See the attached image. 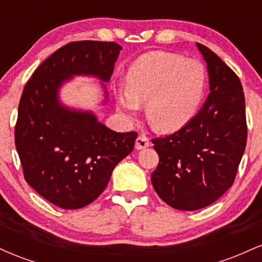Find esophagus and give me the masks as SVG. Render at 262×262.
<instances>
[{"label": "esophagus", "instance_id": "obj_1", "mask_svg": "<svg viewBox=\"0 0 262 262\" xmlns=\"http://www.w3.org/2000/svg\"><path fill=\"white\" fill-rule=\"evenodd\" d=\"M148 146H150V139L145 134H140L135 140V149L141 150L148 148Z\"/></svg>", "mask_w": 262, "mask_h": 262}]
</instances>
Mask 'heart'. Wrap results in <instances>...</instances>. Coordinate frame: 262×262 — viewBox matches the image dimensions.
I'll return each instance as SVG.
<instances>
[{
    "label": "heart",
    "mask_w": 262,
    "mask_h": 262,
    "mask_svg": "<svg viewBox=\"0 0 262 262\" xmlns=\"http://www.w3.org/2000/svg\"><path fill=\"white\" fill-rule=\"evenodd\" d=\"M207 86V73L198 60L172 53L152 52L141 55L125 74V90H119L117 104L130 118L141 103L159 130L183 127L200 108Z\"/></svg>",
    "instance_id": "heart-1"
}]
</instances>
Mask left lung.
Returning <instances> with one entry per match:
<instances>
[{
	"instance_id": "8db88e82",
	"label": "left lung",
	"mask_w": 262,
	"mask_h": 262,
	"mask_svg": "<svg viewBox=\"0 0 262 262\" xmlns=\"http://www.w3.org/2000/svg\"><path fill=\"white\" fill-rule=\"evenodd\" d=\"M197 47L208 68V98L181 129L151 140L159 155L152 187L180 210L209 206L230 188L248 137L239 77L209 48Z\"/></svg>"
}]
</instances>
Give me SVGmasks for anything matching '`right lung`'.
Instances as JSON below:
<instances>
[{
    "label": "right lung",
    "instance_id": "1",
    "mask_svg": "<svg viewBox=\"0 0 262 262\" xmlns=\"http://www.w3.org/2000/svg\"><path fill=\"white\" fill-rule=\"evenodd\" d=\"M121 49L114 41H71L44 60L23 90L14 140L25 179L60 208L93 202L116 165L134 149L137 132L111 130L95 114L70 110L58 97L74 75L108 82Z\"/></svg>",
    "mask_w": 262,
    "mask_h": 262
}]
</instances>
